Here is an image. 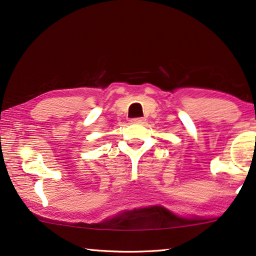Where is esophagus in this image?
<instances>
[{"label": "esophagus", "instance_id": "1", "mask_svg": "<svg viewBox=\"0 0 256 256\" xmlns=\"http://www.w3.org/2000/svg\"><path fill=\"white\" fill-rule=\"evenodd\" d=\"M146 122L145 118H133L131 120V123L133 124H144Z\"/></svg>", "mask_w": 256, "mask_h": 256}]
</instances>
